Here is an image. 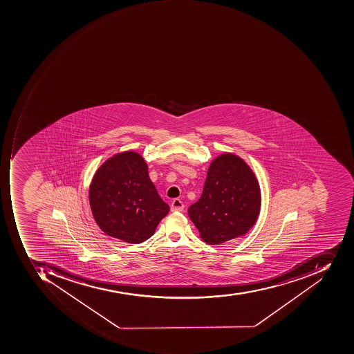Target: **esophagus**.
Returning <instances> with one entry per match:
<instances>
[{
  "mask_svg": "<svg viewBox=\"0 0 354 354\" xmlns=\"http://www.w3.org/2000/svg\"><path fill=\"white\" fill-rule=\"evenodd\" d=\"M184 210V205L180 199H174L171 203V211L172 212H182Z\"/></svg>",
  "mask_w": 354,
  "mask_h": 354,
  "instance_id": "34e87169",
  "label": "esophagus"
}]
</instances>
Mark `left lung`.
Returning a JSON list of instances; mask_svg holds the SVG:
<instances>
[{
	"instance_id": "left-lung-1",
	"label": "left lung",
	"mask_w": 354,
	"mask_h": 354,
	"mask_svg": "<svg viewBox=\"0 0 354 354\" xmlns=\"http://www.w3.org/2000/svg\"><path fill=\"white\" fill-rule=\"evenodd\" d=\"M259 180L245 161L223 153L211 161L203 194L188 216L205 243L217 245L251 230L261 212Z\"/></svg>"
}]
</instances>
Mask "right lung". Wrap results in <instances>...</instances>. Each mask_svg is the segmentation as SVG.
Segmentation results:
<instances>
[{"instance_id":"obj_1","label":"right lung","mask_w":354,"mask_h":354,"mask_svg":"<svg viewBox=\"0 0 354 354\" xmlns=\"http://www.w3.org/2000/svg\"><path fill=\"white\" fill-rule=\"evenodd\" d=\"M88 197L100 230L127 243L151 238L169 212L149 178L147 161L133 151L118 153L99 167Z\"/></svg>"}]
</instances>
